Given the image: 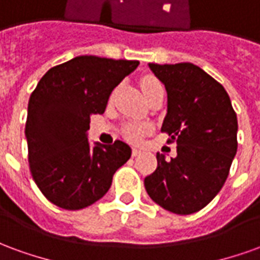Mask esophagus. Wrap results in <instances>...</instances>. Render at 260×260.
<instances>
[{
	"label": "esophagus",
	"mask_w": 260,
	"mask_h": 260,
	"mask_svg": "<svg viewBox=\"0 0 260 260\" xmlns=\"http://www.w3.org/2000/svg\"><path fill=\"white\" fill-rule=\"evenodd\" d=\"M141 153H142V150H141V149H139V147H134V149H132V156H134V157H136V156H139Z\"/></svg>",
	"instance_id": "1"
}]
</instances>
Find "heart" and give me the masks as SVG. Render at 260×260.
<instances>
[{
    "label": "heart",
    "instance_id": "obj_1",
    "mask_svg": "<svg viewBox=\"0 0 260 260\" xmlns=\"http://www.w3.org/2000/svg\"><path fill=\"white\" fill-rule=\"evenodd\" d=\"M154 86H160V83L156 79H153V78H145V79L142 80V90L143 91L149 90V89H152ZM145 131H146L145 125L128 124L124 128V134L126 138H129L131 141H138L143 135Z\"/></svg>",
    "mask_w": 260,
    "mask_h": 260
}]
</instances>
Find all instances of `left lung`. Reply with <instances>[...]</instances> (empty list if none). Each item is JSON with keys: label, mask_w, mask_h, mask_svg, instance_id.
I'll return each mask as SVG.
<instances>
[{"label": "left lung", "mask_w": 260, "mask_h": 260, "mask_svg": "<svg viewBox=\"0 0 260 260\" xmlns=\"http://www.w3.org/2000/svg\"><path fill=\"white\" fill-rule=\"evenodd\" d=\"M149 68L167 91L161 131L177 143V156L167 161L157 153V169L145 188L166 210L192 214L212 202L229 177L238 146L237 114L225 89L198 65Z\"/></svg>", "instance_id": "1"}]
</instances>
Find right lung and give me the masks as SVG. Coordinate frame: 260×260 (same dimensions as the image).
<instances>
[{
	"instance_id": "add662e5",
	"label": "right lung",
	"mask_w": 260,
	"mask_h": 260,
	"mask_svg": "<svg viewBox=\"0 0 260 260\" xmlns=\"http://www.w3.org/2000/svg\"><path fill=\"white\" fill-rule=\"evenodd\" d=\"M139 61L80 55L48 69L31 93L25 135L33 180L55 206L79 210L102 199L115 171L131 157L125 142H96L87 129L114 87Z\"/></svg>"
}]
</instances>
